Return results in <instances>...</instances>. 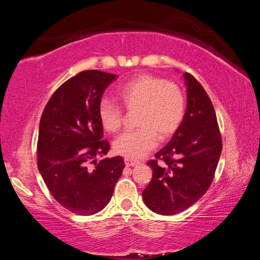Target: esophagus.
<instances>
[{
	"label": "esophagus",
	"mask_w": 260,
	"mask_h": 260,
	"mask_svg": "<svg viewBox=\"0 0 260 260\" xmlns=\"http://www.w3.org/2000/svg\"><path fill=\"white\" fill-rule=\"evenodd\" d=\"M138 160H134V159H132V158H127V157H125V165L126 166H134V165H136L138 164Z\"/></svg>",
	"instance_id": "esophagus-1"
}]
</instances>
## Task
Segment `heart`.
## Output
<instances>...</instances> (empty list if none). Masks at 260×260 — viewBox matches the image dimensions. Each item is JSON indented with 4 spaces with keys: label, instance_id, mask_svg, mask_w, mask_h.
<instances>
[{
    "label": "heart",
    "instance_id": "heart-1",
    "mask_svg": "<svg viewBox=\"0 0 260 260\" xmlns=\"http://www.w3.org/2000/svg\"><path fill=\"white\" fill-rule=\"evenodd\" d=\"M127 111H139L136 126L139 128L126 132L114 140L113 149L127 158H141L157 144V136L166 140L181 125L186 112V99L181 88L164 79L141 74L122 85L117 91ZM101 125L109 133L120 129L124 112L120 107L109 100L99 105Z\"/></svg>",
    "mask_w": 260,
    "mask_h": 260
}]
</instances>
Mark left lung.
I'll use <instances>...</instances> for the list:
<instances>
[{
	"label": "left lung",
	"mask_w": 260,
	"mask_h": 260,
	"mask_svg": "<svg viewBox=\"0 0 260 260\" xmlns=\"http://www.w3.org/2000/svg\"><path fill=\"white\" fill-rule=\"evenodd\" d=\"M183 77L187 85L183 120L172 140L156 153V159L147 162L152 179L142 191L148 208L162 215L182 212L208 191L222 149L209 95L190 73Z\"/></svg>",
	"instance_id": "obj_1"
}]
</instances>
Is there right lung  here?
Listing matches in <instances>:
<instances>
[{
	"instance_id": "1",
	"label": "right lung",
	"mask_w": 260,
	"mask_h": 260,
	"mask_svg": "<svg viewBox=\"0 0 260 260\" xmlns=\"http://www.w3.org/2000/svg\"><path fill=\"white\" fill-rule=\"evenodd\" d=\"M118 76L88 70L70 78L43 110L38 139V169L52 197L71 212L91 215L111 200L125 167L120 156L105 158L99 105Z\"/></svg>"
}]
</instances>
